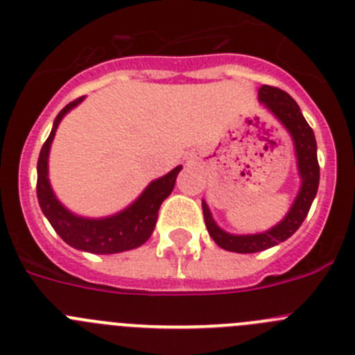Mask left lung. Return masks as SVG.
Instances as JSON below:
<instances>
[{"mask_svg": "<svg viewBox=\"0 0 355 355\" xmlns=\"http://www.w3.org/2000/svg\"><path fill=\"white\" fill-rule=\"evenodd\" d=\"M257 96H259V101L280 121V124L289 131L291 138H293L301 187L286 217L271 230L256 234H231L220 230L211 217L208 205L203 201V217L210 236L220 248L238 254L261 252V250L275 247L280 241H286L287 238L293 236L310 211L320 178L315 135H313V129L304 121L297 103L286 91L271 87V85H263Z\"/></svg>", "mask_w": 355, "mask_h": 355, "instance_id": "1", "label": "left lung"}]
</instances>
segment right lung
<instances>
[{
  "instance_id": "obj_1",
  "label": "right lung",
  "mask_w": 355,
  "mask_h": 355,
  "mask_svg": "<svg viewBox=\"0 0 355 355\" xmlns=\"http://www.w3.org/2000/svg\"><path fill=\"white\" fill-rule=\"evenodd\" d=\"M82 101H84V96L68 103L55 117L51 135L40 150L38 166H36V173H38L36 196H38L43 215L49 218L55 233L69 247L91 254L125 252V250L140 247L150 238L155 223H157L159 207L173 191L175 180H177V175L180 173L182 166L173 168L164 177L150 182L144 193L138 196V200L132 201L128 208L119 214L103 218H87L71 214L55 198L51 182H49V152H51V145L59 122L71 108L80 105Z\"/></svg>"
}]
</instances>
